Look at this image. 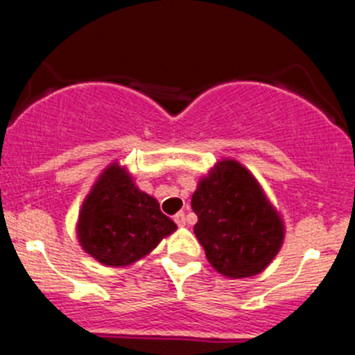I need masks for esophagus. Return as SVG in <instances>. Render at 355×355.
<instances>
[{"label":"esophagus","instance_id":"esophagus-1","mask_svg":"<svg viewBox=\"0 0 355 355\" xmlns=\"http://www.w3.org/2000/svg\"><path fill=\"white\" fill-rule=\"evenodd\" d=\"M175 223H177L178 226H184L185 225V214L184 212H178V214H175Z\"/></svg>","mask_w":355,"mask_h":355}]
</instances>
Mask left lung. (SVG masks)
Returning a JSON list of instances; mask_svg holds the SVG:
<instances>
[{
  "label": "left lung",
  "mask_w": 355,
  "mask_h": 355,
  "mask_svg": "<svg viewBox=\"0 0 355 355\" xmlns=\"http://www.w3.org/2000/svg\"><path fill=\"white\" fill-rule=\"evenodd\" d=\"M194 233L207 260L226 277L260 274L279 253L285 226L257 178L241 162L219 161L191 200Z\"/></svg>",
  "instance_id": "obj_1"
}]
</instances>
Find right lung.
Listing matches in <instances>:
<instances>
[{
	"instance_id": "add662e5",
	"label": "right lung",
	"mask_w": 355,
	"mask_h": 355,
	"mask_svg": "<svg viewBox=\"0 0 355 355\" xmlns=\"http://www.w3.org/2000/svg\"><path fill=\"white\" fill-rule=\"evenodd\" d=\"M175 230L157 200L139 191L118 162L102 171L79 210V244L110 267L138 261Z\"/></svg>"
}]
</instances>
